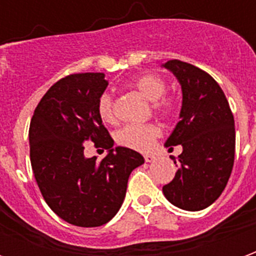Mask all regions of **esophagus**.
Returning a JSON list of instances; mask_svg holds the SVG:
<instances>
[{"label":"esophagus","mask_w":256,"mask_h":256,"mask_svg":"<svg viewBox=\"0 0 256 256\" xmlns=\"http://www.w3.org/2000/svg\"><path fill=\"white\" fill-rule=\"evenodd\" d=\"M144 159H145V162H146V163H152V162L156 160V158L154 155H145Z\"/></svg>","instance_id":"1"}]
</instances>
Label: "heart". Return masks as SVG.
<instances>
[{
	"instance_id": "b5f03b06",
	"label": "heart",
	"mask_w": 256,
	"mask_h": 256,
	"mask_svg": "<svg viewBox=\"0 0 256 256\" xmlns=\"http://www.w3.org/2000/svg\"><path fill=\"white\" fill-rule=\"evenodd\" d=\"M132 89L137 90L144 98L152 102V110L158 115L168 116L174 111V100L164 96L166 82L159 75L146 74L132 80ZM98 114L106 122H115L114 101L111 96L104 94L98 101ZM159 130L154 124H128L116 134L118 142L130 150L146 152L152 148Z\"/></svg>"
}]
</instances>
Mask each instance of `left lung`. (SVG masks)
<instances>
[{
	"label": "left lung",
	"mask_w": 256,
	"mask_h": 256,
	"mask_svg": "<svg viewBox=\"0 0 256 256\" xmlns=\"http://www.w3.org/2000/svg\"><path fill=\"white\" fill-rule=\"evenodd\" d=\"M162 67L172 72L182 92L180 122L164 142L168 150L181 145L182 154L176 177L163 186V194L178 208L200 211L220 198L230 177L234 119L225 93L206 71L180 60H168Z\"/></svg>",
	"instance_id": "obj_1"
}]
</instances>
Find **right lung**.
<instances>
[{
    "instance_id": "1",
    "label": "right lung",
    "mask_w": 256,
    "mask_h": 256,
    "mask_svg": "<svg viewBox=\"0 0 256 256\" xmlns=\"http://www.w3.org/2000/svg\"><path fill=\"white\" fill-rule=\"evenodd\" d=\"M108 80L101 72L74 74L48 90L30 123V159L46 204L68 224L101 226L120 208L130 174L144 163L138 152L115 146L98 114ZM108 150L101 162L86 160L83 144Z\"/></svg>"
}]
</instances>
